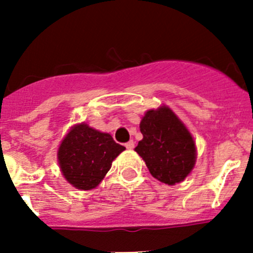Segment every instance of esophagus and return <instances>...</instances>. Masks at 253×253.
<instances>
[{
  "label": "esophagus",
  "mask_w": 253,
  "mask_h": 253,
  "mask_svg": "<svg viewBox=\"0 0 253 253\" xmlns=\"http://www.w3.org/2000/svg\"><path fill=\"white\" fill-rule=\"evenodd\" d=\"M125 147L127 148V149H133L134 148V142L133 141H128L125 144Z\"/></svg>",
  "instance_id": "esophagus-1"
}]
</instances>
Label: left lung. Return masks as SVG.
I'll use <instances>...</instances> for the list:
<instances>
[{"instance_id": "1", "label": "left lung", "mask_w": 253, "mask_h": 253, "mask_svg": "<svg viewBox=\"0 0 253 253\" xmlns=\"http://www.w3.org/2000/svg\"><path fill=\"white\" fill-rule=\"evenodd\" d=\"M143 139L134 148L150 174L162 182L175 185L191 172L196 145L185 125L167 106L149 110L142 119Z\"/></svg>"}]
</instances>
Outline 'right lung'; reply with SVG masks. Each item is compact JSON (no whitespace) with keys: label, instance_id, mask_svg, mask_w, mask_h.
Wrapping results in <instances>:
<instances>
[{"label":"right lung","instance_id":"obj_1","mask_svg":"<svg viewBox=\"0 0 253 253\" xmlns=\"http://www.w3.org/2000/svg\"><path fill=\"white\" fill-rule=\"evenodd\" d=\"M126 148L103 133L81 124L73 127L58 148V164L66 180L78 190H91L110 170L111 163Z\"/></svg>","mask_w":253,"mask_h":253}]
</instances>
